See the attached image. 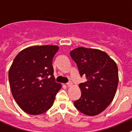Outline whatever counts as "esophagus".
Masks as SVG:
<instances>
[{
	"label": "esophagus",
	"instance_id": "esophagus-1",
	"mask_svg": "<svg viewBox=\"0 0 132 132\" xmlns=\"http://www.w3.org/2000/svg\"><path fill=\"white\" fill-rule=\"evenodd\" d=\"M72 85V84L71 83V82H68V83H66V86H68V87L71 86Z\"/></svg>",
	"mask_w": 132,
	"mask_h": 132
}]
</instances>
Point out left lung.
Returning a JSON list of instances; mask_svg holds the SVG:
<instances>
[{
    "mask_svg": "<svg viewBox=\"0 0 132 132\" xmlns=\"http://www.w3.org/2000/svg\"><path fill=\"white\" fill-rule=\"evenodd\" d=\"M70 54L80 76L87 79L79 84L82 94L74 106L86 115H98L114 99L118 84V66L106 52L97 49L79 47Z\"/></svg>",
    "mask_w": 132,
    "mask_h": 132,
    "instance_id": "obj_1",
    "label": "left lung"
}]
</instances>
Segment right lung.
Segmentation results:
<instances>
[{"label":"right lung","instance_id":"right-lung-1","mask_svg":"<svg viewBox=\"0 0 132 132\" xmlns=\"http://www.w3.org/2000/svg\"><path fill=\"white\" fill-rule=\"evenodd\" d=\"M57 46H31L20 52L9 72L12 94L26 113L39 115L53 105L61 84L54 77L52 60Z\"/></svg>","mask_w":132,"mask_h":132}]
</instances>
